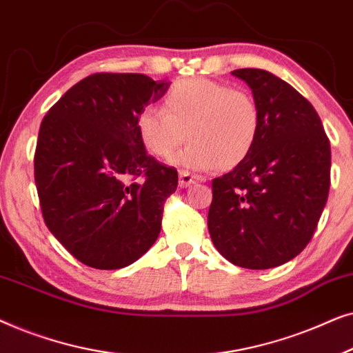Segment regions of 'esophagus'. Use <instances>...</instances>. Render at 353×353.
Instances as JSON below:
<instances>
[{"instance_id": "34e87169", "label": "esophagus", "mask_w": 353, "mask_h": 353, "mask_svg": "<svg viewBox=\"0 0 353 353\" xmlns=\"http://www.w3.org/2000/svg\"><path fill=\"white\" fill-rule=\"evenodd\" d=\"M197 181H204V178L192 175V173L185 172V170L180 172V186L181 188H188V186H191L192 183H197Z\"/></svg>"}]
</instances>
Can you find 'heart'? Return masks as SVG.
Here are the masks:
<instances>
[{"mask_svg":"<svg viewBox=\"0 0 353 353\" xmlns=\"http://www.w3.org/2000/svg\"><path fill=\"white\" fill-rule=\"evenodd\" d=\"M138 137L149 154L168 159L185 143L175 163L192 170H225L239 165L257 144L262 114L244 90L220 81L183 79L168 90L162 108L149 105L137 120Z\"/></svg>","mask_w":353,"mask_h":353,"instance_id":"b5f03b06","label":"heart"}]
</instances>
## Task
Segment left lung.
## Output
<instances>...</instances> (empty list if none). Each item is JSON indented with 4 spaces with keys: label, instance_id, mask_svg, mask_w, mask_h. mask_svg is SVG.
Segmentation results:
<instances>
[{
    "label": "left lung",
    "instance_id": "left-lung-1",
    "mask_svg": "<svg viewBox=\"0 0 353 353\" xmlns=\"http://www.w3.org/2000/svg\"><path fill=\"white\" fill-rule=\"evenodd\" d=\"M244 80L262 114L252 152L212 181L209 233L231 263L267 270L310 243L331 183V146L313 105L262 69L231 72Z\"/></svg>",
    "mask_w": 353,
    "mask_h": 353
}]
</instances>
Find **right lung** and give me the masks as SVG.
<instances>
[{
    "label": "right lung",
    "instance_id": "1",
    "mask_svg": "<svg viewBox=\"0 0 353 353\" xmlns=\"http://www.w3.org/2000/svg\"><path fill=\"white\" fill-rule=\"evenodd\" d=\"M168 86L143 74H94L72 86L43 119L35 151L43 219L91 268L128 267L161 233L178 172L149 156L137 120Z\"/></svg>",
    "mask_w": 353,
    "mask_h": 353
}]
</instances>
